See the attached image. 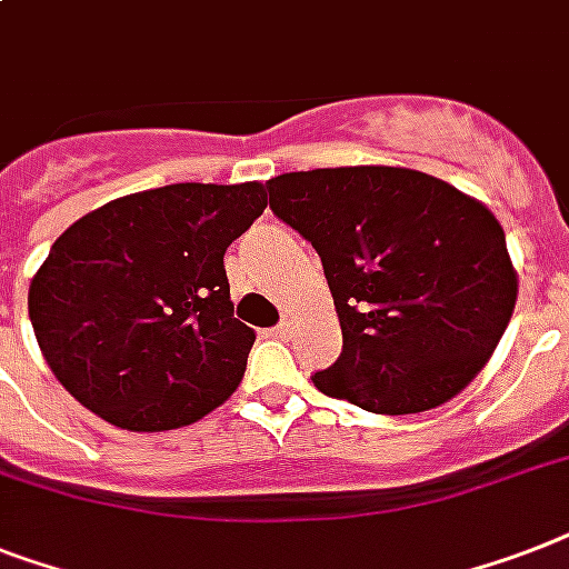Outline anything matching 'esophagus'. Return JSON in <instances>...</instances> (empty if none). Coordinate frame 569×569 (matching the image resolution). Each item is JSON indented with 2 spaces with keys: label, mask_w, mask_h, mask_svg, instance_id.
Masks as SVG:
<instances>
[{
  "label": "esophagus",
  "mask_w": 569,
  "mask_h": 569,
  "mask_svg": "<svg viewBox=\"0 0 569 569\" xmlns=\"http://www.w3.org/2000/svg\"><path fill=\"white\" fill-rule=\"evenodd\" d=\"M292 332H295V325H292V321H289V318H286V321H280V325H277L274 330H271V336H277V339H289Z\"/></svg>",
  "instance_id": "obj_1"
}]
</instances>
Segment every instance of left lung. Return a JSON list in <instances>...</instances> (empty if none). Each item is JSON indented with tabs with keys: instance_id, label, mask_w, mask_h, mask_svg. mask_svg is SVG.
<instances>
[{
	"instance_id": "left-lung-1",
	"label": "left lung",
	"mask_w": 569,
	"mask_h": 569,
	"mask_svg": "<svg viewBox=\"0 0 569 569\" xmlns=\"http://www.w3.org/2000/svg\"><path fill=\"white\" fill-rule=\"evenodd\" d=\"M269 204L321 257L341 357L318 391L373 415H418L491 359L517 300L506 233L488 207L403 166L277 174Z\"/></svg>"
}]
</instances>
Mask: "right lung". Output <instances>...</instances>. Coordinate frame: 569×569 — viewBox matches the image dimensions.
<instances>
[{"mask_svg":"<svg viewBox=\"0 0 569 569\" xmlns=\"http://www.w3.org/2000/svg\"><path fill=\"white\" fill-rule=\"evenodd\" d=\"M262 210L260 180L172 183L69 224L29 286L60 386L131 432L187 427L224 403L257 339L233 318L224 251Z\"/></svg>","mask_w":569,"mask_h":569,"instance_id":"add662e5","label":"right lung"}]
</instances>
